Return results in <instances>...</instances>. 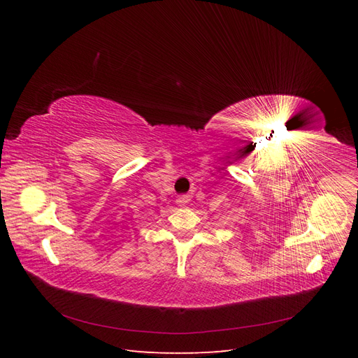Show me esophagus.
<instances>
[{
  "label": "esophagus",
  "mask_w": 358,
  "mask_h": 358,
  "mask_svg": "<svg viewBox=\"0 0 358 358\" xmlns=\"http://www.w3.org/2000/svg\"><path fill=\"white\" fill-rule=\"evenodd\" d=\"M176 201H178L179 206H187L189 203V197L188 196H180Z\"/></svg>",
  "instance_id": "1"
}]
</instances>
